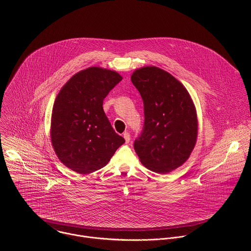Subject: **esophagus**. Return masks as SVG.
I'll return each mask as SVG.
<instances>
[{
	"label": "esophagus",
	"instance_id": "esophagus-1",
	"mask_svg": "<svg viewBox=\"0 0 251 251\" xmlns=\"http://www.w3.org/2000/svg\"><path fill=\"white\" fill-rule=\"evenodd\" d=\"M123 137H124V139H125V142L127 143V144H128V143L130 142V134L128 133V132H125L124 134H123Z\"/></svg>",
	"mask_w": 251,
	"mask_h": 251
}]
</instances>
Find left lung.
<instances>
[{
    "label": "left lung",
    "mask_w": 251,
    "mask_h": 251,
    "mask_svg": "<svg viewBox=\"0 0 251 251\" xmlns=\"http://www.w3.org/2000/svg\"><path fill=\"white\" fill-rule=\"evenodd\" d=\"M132 83L144 103L145 123L134 149L149 170L167 174L190 158L198 138V116L187 88L166 70L154 66L135 69Z\"/></svg>",
    "instance_id": "8db88e82"
}]
</instances>
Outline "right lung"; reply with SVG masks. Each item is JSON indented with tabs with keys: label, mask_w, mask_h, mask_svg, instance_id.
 <instances>
[{
	"label": "right lung",
	"mask_w": 251,
	"mask_h": 251,
	"mask_svg": "<svg viewBox=\"0 0 251 251\" xmlns=\"http://www.w3.org/2000/svg\"><path fill=\"white\" fill-rule=\"evenodd\" d=\"M122 80L114 70L90 66L61 87L52 107L50 140L60 162L78 174L93 173L108 164L125 143L103 110V100Z\"/></svg>",
	"instance_id": "add662e5"
}]
</instances>
